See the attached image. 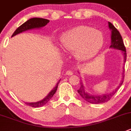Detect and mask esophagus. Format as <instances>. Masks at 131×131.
Returning <instances> with one entry per match:
<instances>
[{
	"label": "esophagus",
	"instance_id": "obj_1",
	"mask_svg": "<svg viewBox=\"0 0 131 131\" xmlns=\"http://www.w3.org/2000/svg\"><path fill=\"white\" fill-rule=\"evenodd\" d=\"M66 75H72L73 74V72H72V71L71 70H68L66 71Z\"/></svg>",
	"mask_w": 131,
	"mask_h": 131
}]
</instances>
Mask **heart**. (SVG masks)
<instances>
[{"label": "heart", "instance_id": "obj_1", "mask_svg": "<svg viewBox=\"0 0 131 131\" xmlns=\"http://www.w3.org/2000/svg\"><path fill=\"white\" fill-rule=\"evenodd\" d=\"M61 47L66 52H73L75 58L82 62L93 59L104 46L102 32L86 26H78L67 31L60 38Z\"/></svg>", "mask_w": 131, "mask_h": 131}]
</instances>
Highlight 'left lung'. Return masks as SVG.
Here are the masks:
<instances>
[{
	"label": "left lung",
	"mask_w": 131,
	"mask_h": 131,
	"mask_svg": "<svg viewBox=\"0 0 131 131\" xmlns=\"http://www.w3.org/2000/svg\"><path fill=\"white\" fill-rule=\"evenodd\" d=\"M108 24H109V29L111 31V42L110 48L122 51V53L123 55H124V62L125 63V61H126L127 54L126 49H125L124 42H123L122 37L121 36L119 32L118 31V29H117L111 22H108ZM123 70L124 71H123L122 73V80H121L119 85H118L114 91L111 92L110 93L98 94V95H93V94H89L88 92L85 91V88H84V85H83V82H82V81H81L80 82V89L78 90V93H79L80 95L81 96L82 98H83V99L84 100H85L88 102H89L91 104H102V103H104V102H107V101L109 100L111 98V97L115 94V93L117 91V90L119 89V87L122 85V84L123 82H124V68H123Z\"/></svg>",
	"instance_id": "left-lung-1"
}]
</instances>
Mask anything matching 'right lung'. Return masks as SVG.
Masks as SVG:
<instances>
[{"label": "right lung", "mask_w": 131, "mask_h": 131, "mask_svg": "<svg viewBox=\"0 0 131 131\" xmlns=\"http://www.w3.org/2000/svg\"><path fill=\"white\" fill-rule=\"evenodd\" d=\"M49 20L45 19V18H37V17H35V18H31L28 20L26 21V22H24L20 26H19L16 29L15 31L13 33V34L12 35V37H14V36L17 35L19 34V33H22V32L26 31L31 30V29H40L42 27H44L46 25L48 24V23H49ZM60 81V80H59V81L57 82L56 86L49 92V94L46 96L43 99H42V100H40L37 102H29V103L26 102L25 104L31 107H42L44 105H46L51 99V98L53 96L54 94L57 91Z\"/></svg>", "instance_id": "add662e5"}]
</instances>
